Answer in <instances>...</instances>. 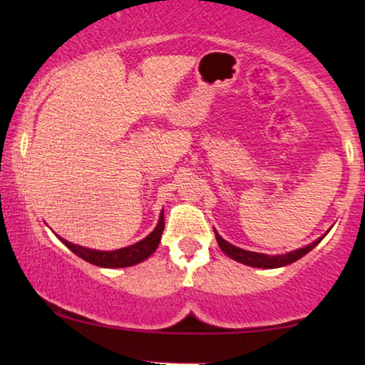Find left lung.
Wrapping results in <instances>:
<instances>
[{
    "label": "left lung",
    "instance_id": "left-lung-1",
    "mask_svg": "<svg viewBox=\"0 0 365 365\" xmlns=\"http://www.w3.org/2000/svg\"><path fill=\"white\" fill-rule=\"evenodd\" d=\"M214 234H216V241L219 244V247H221V251L226 254L227 257H231V259H234V261L246 264V266H251V267L276 269V267H284V266H287V264L296 262L297 259L306 256L309 251H312V249L322 241V237L326 236L327 232L324 234L322 237H319L317 241L309 244V246H304L301 249H296V251H291V252H286V254H276V256H269V254H262V252L246 251V249L234 246V244L227 242L226 239H222L221 236H219L216 229H214Z\"/></svg>",
    "mask_w": 365,
    "mask_h": 365
}]
</instances>
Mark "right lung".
Listing matches in <instances>:
<instances>
[{"label": "right lung", "mask_w": 365, "mask_h": 365, "mask_svg": "<svg viewBox=\"0 0 365 365\" xmlns=\"http://www.w3.org/2000/svg\"><path fill=\"white\" fill-rule=\"evenodd\" d=\"M164 231V211L159 214V221L154 227L151 234H148L146 237L141 239V241L133 244V246H126L121 249H116V251H98V249H89L84 246H78V244L68 242L66 239L59 237L64 246L76 254L78 257L84 259L89 264H94V266L99 267H109V269H118V267H129L134 266V264H139L154 254L159 242H161V234Z\"/></svg>", "instance_id": "obj_1"}]
</instances>
